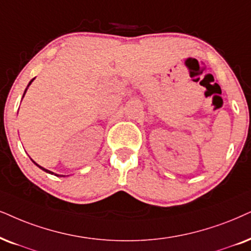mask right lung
Segmentation results:
<instances>
[{
    "label": "right lung",
    "mask_w": 251,
    "mask_h": 251,
    "mask_svg": "<svg viewBox=\"0 0 251 251\" xmlns=\"http://www.w3.org/2000/svg\"><path fill=\"white\" fill-rule=\"evenodd\" d=\"M32 81H33V80H31V81H30V83H28V85L31 84V82H32ZM28 85H27V87H28ZM26 89H27V88H26ZM26 89H25V91H26ZM24 95H25V93H24ZM24 95H23V97H24ZM33 162H34V161H33ZM34 164H36V166H38V164H37L36 162H34ZM38 167H39L40 169H43L44 171H46V173H49V174H54V173H52V171H50V170L45 169V168H43V167H40V166H38ZM54 175H55V176H59V175H56V174H54Z\"/></svg>",
    "instance_id": "add662e5"
}]
</instances>
